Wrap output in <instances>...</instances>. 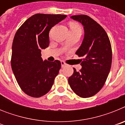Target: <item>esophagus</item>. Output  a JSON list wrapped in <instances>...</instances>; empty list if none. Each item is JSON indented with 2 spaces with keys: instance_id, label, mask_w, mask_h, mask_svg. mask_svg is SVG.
Listing matches in <instances>:
<instances>
[{
  "instance_id": "34e87169",
  "label": "esophagus",
  "mask_w": 125,
  "mask_h": 125,
  "mask_svg": "<svg viewBox=\"0 0 125 125\" xmlns=\"http://www.w3.org/2000/svg\"><path fill=\"white\" fill-rule=\"evenodd\" d=\"M61 62L62 68H64V67H65V66H66V65H67V64H66V62H65L64 61H61Z\"/></svg>"
}]
</instances>
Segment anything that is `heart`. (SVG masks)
<instances>
[{
	"label": "heart",
	"instance_id": "b5f03b06",
	"mask_svg": "<svg viewBox=\"0 0 125 125\" xmlns=\"http://www.w3.org/2000/svg\"><path fill=\"white\" fill-rule=\"evenodd\" d=\"M70 28L71 31H79L80 32H82V30H81L80 26L78 24H75V23H71Z\"/></svg>",
	"mask_w": 125,
	"mask_h": 125
}]
</instances>
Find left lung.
Instances as JSON below:
<instances>
[{"label": "left lung", "instance_id": "1", "mask_svg": "<svg viewBox=\"0 0 125 125\" xmlns=\"http://www.w3.org/2000/svg\"><path fill=\"white\" fill-rule=\"evenodd\" d=\"M83 24L84 37L76 54L81 59L79 71L75 68L68 82L73 91L81 98L95 95L105 83L112 62V49L108 34L100 24L86 15H73Z\"/></svg>", "mask_w": 125, "mask_h": 125}]
</instances>
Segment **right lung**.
Listing matches in <instances>:
<instances>
[{
	"mask_svg": "<svg viewBox=\"0 0 125 125\" xmlns=\"http://www.w3.org/2000/svg\"><path fill=\"white\" fill-rule=\"evenodd\" d=\"M66 17L36 14L26 20L15 33L11 67L20 88L30 96L39 98L47 93L59 73L61 62L43 61L41 49L49 46L51 29Z\"/></svg>",
	"mask_w": 125,
	"mask_h": 125,
	"instance_id": "add662e5",
	"label": "right lung"
}]
</instances>
